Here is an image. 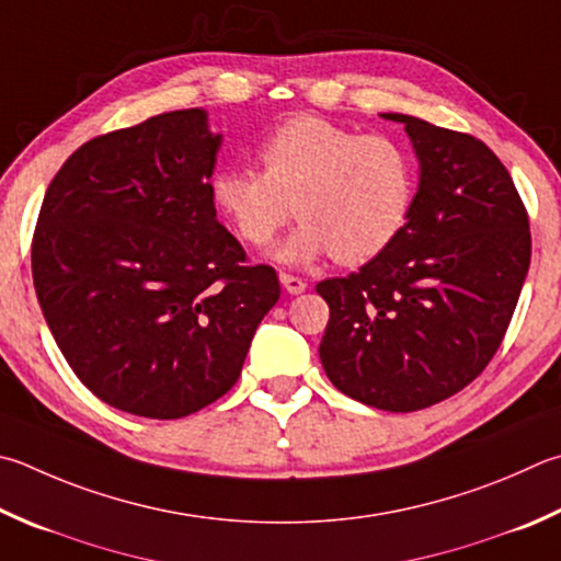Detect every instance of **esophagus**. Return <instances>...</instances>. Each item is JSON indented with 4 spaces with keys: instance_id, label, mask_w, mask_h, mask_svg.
Segmentation results:
<instances>
[{
    "instance_id": "obj_1",
    "label": "esophagus",
    "mask_w": 561,
    "mask_h": 561,
    "mask_svg": "<svg viewBox=\"0 0 561 561\" xmlns=\"http://www.w3.org/2000/svg\"><path fill=\"white\" fill-rule=\"evenodd\" d=\"M279 282L289 294H301L304 289H307V282H304L301 277H294V274H287V272L279 274Z\"/></svg>"
}]
</instances>
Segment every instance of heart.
Returning a JSON list of instances; mask_svg holds the SVG:
<instances>
[{"label": "heart", "mask_w": 561, "mask_h": 561, "mask_svg": "<svg viewBox=\"0 0 561 561\" xmlns=\"http://www.w3.org/2000/svg\"><path fill=\"white\" fill-rule=\"evenodd\" d=\"M260 161L262 174L248 167L218 171L213 203L254 248L270 245L294 210L301 222L274 250V260L287 267H304L325 254L343 264L375 260L412 216L414 157L382 131L358 135L301 115L262 141Z\"/></svg>", "instance_id": "obj_1"}]
</instances>
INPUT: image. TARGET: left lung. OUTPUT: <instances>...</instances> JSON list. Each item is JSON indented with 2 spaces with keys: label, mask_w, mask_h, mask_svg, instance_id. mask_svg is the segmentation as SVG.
Returning <instances> with one entry per match:
<instances>
[{
  "label": "left lung",
  "mask_w": 561,
  "mask_h": 561,
  "mask_svg": "<svg viewBox=\"0 0 561 561\" xmlns=\"http://www.w3.org/2000/svg\"><path fill=\"white\" fill-rule=\"evenodd\" d=\"M402 122L420 161L412 216L348 277L316 284L331 309L321 365L343 394L416 412L463 390L501 348L529 270V220L481 139Z\"/></svg>",
  "instance_id": "8db88e82"
}]
</instances>
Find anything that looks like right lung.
Returning <instances> with one entry per match:
<instances>
[{"mask_svg": "<svg viewBox=\"0 0 561 561\" xmlns=\"http://www.w3.org/2000/svg\"><path fill=\"white\" fill-rule=\"evenodd\" d=\"M222 135L201 107L85 141L50 181L32 272L60 353L115 410L179 420L238 382L279 299L216 218Z\"/></svg>", "mask_w": 561, "mask_h": 561, "instance_id": "right-lung-1", "label": "right lung"}]
</instances>
